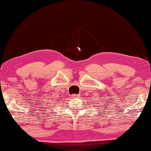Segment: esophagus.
I'll use <instances>...</instances> for the list:
<instances>
[{"mask_svg": "<svg viewBox=\"0 0 151 151\" xmlns=\"http://www.w3.org/2000/svg\"><path fill=\"white\" fill-rule=\"evenodd\" d=\"M78 97H79V95L78 94H74L72 96V98H78Z\"/></svg>", "mask_w": 151, "mask_h": 151, "instance_id": "esophagus-1", "label": "esophagus"}]
</instances>
